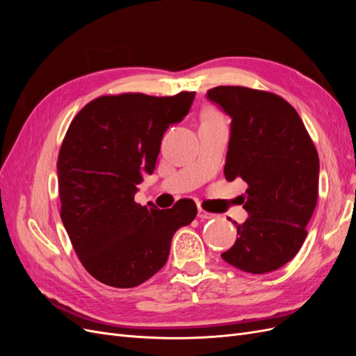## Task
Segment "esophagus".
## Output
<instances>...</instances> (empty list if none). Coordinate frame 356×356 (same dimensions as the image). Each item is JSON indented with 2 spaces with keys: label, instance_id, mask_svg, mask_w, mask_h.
<instances>
[{
  "label": "esophagus",
  "instance_id": "1",
  "mask_svg": "<svg viewBox=\"0 0 356 356\" xmlns=\"http://www.w3.org/2000/svg\"><path fill=\"white\" fill-rule=\"evenodd\" d=\"M197 217H199L200 220H211V218H215V213H209V212H207V211L202 209V208L199 207V209H197Z\"/></svg>",
  "mask_w": 356,
  "mask_h": 356
}]
</instances>
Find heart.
I'll return each mask as SVG.
<instances>
[{"label": "heart", "instance_id": "heart-1", "mask_svg": "<svg viewBox=\"0 0 356 356\" xmlns=\"http://www.w3.org/2000/svg\"><path fill=\"white\" fill-rule=\"evenodd\" d=\"M213 118H220V117L213 113H208L207 115H204V120H213Z\"/></svg>", "mask_w": 356, "mask_h": 356}]
</instances>
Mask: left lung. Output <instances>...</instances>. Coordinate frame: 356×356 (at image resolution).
I'll return each mask as SVG.
<instances>
[{"mask_svg":"<svg viewBox=\"0 0 356 356\" xmlns=\"http://www.w3.org/2000/svg\"><path fill=\"white\" fill-rule=\"evenodd\" d=\"M207 98L232 118L224 175L243 179L250 217L222 260L252 275L282 267L303 245L318 200L319 157L297 111L270 92L218 86Z\"/></svg>","mask_w":356,"mask_h":356,"instance_id":"obj_1","label":"left lung"}]
</instances>
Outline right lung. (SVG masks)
<instances>
[{
	"mask_svg": "<svg viewBox=\"0 0 356 356\" xmlns=\"http://www.w3.org/2000/svg\"><path fill=\"white\" fill-rule=\"evenodd\" d=\"M195 95L101 96L68 127L58 159L60 218L81 264L105 285L134 288L156 275L172 236L196 217L191 199L170 209L135 202L161 138L188 114Z\"/></svg>",
	"mask_w": 356,
	"mask_h": 356,
	"instance_id": "1",
	"label": "right lung"
}]
</instances>
